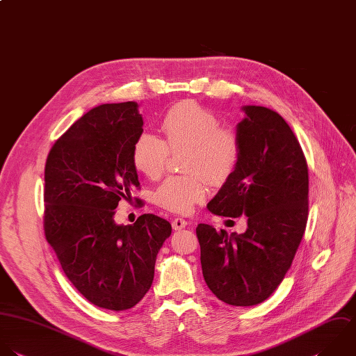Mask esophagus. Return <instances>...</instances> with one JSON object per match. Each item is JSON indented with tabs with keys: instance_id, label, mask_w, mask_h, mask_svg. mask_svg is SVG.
Wrapping results in <instances>:
<instances>
[{
	"instance_id": "34e87169",
	"label": "esophagus",
	"mask_w": 356,
	"mask_h": 356,
	"mask_svg": "<svg viewBox=\"0 0 356 356\" xmlns=\"http://www.w3.org/2000/svg\"><path fill=\"white\" fill-rule=\"evenodd\" d=\"M187 226V222L184 220V219H181V218H176V219H173L172 220V227H173V230H181V229H184Z\"/></svg>"
}]
</instances>
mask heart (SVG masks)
<instances>
[{
    "label": "heart",
    "mask_w": 356,
    "mask_h": 356,
    "mask_svg": "<svg viewBox=\"0 0 356 356\" xmlns=\"http://www.w3.org/2000/svg\"><path fill=\"white\" fill-rule=\"evenodd\" d=\"M218 116L194 101L172 106L161 122L163 140L152 133H141L131 148L137 172L156 180L165 170L169 151L186 149L183 176L168 177L154 193V201L163 209L188 213L208 191V181L226 180L237 166L240 140L236 131L219 127Z\"/></svg>",
    "instance_id": "obj_1"
}]
</instances>
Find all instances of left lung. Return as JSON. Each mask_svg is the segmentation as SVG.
Wrapping results in <instances>:
<instances>
[{"label":"left lung","mask_w":356,"mask_h":356,"mask_svg":"<svg viewBox=\"0 0 356 356\" xmlns=\"http://www.w3.org/2000/svg\"><path fill=\"white\" fill-rule=\"evenodd\" d=\"M240 158L208 209L247 216V230L227 234L198 225L202 275L225 304L254 307L272 296L290 269L308 220V165L287 122L265 106H241Z\"/></svg>","instance_id":"obj_1"}]
</instances>
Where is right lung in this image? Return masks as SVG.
<instances>
[{"mask_svg":"<svg viewBox=\"0 0 356 356\" xmlns=\"http://www.w3.org/2000/svg\"><path fill=\"white\" fill-rule=\"evenodd\" d=\"M143 126L134 101L98 105L56 140L45 163L47 241L77 291L115 312L144 298L172 234L170 223L151 213L130 226L115 222L119 201L140 186L131 148Z\"/></svg>","mask_w":356,"mask_h":356,"instance_id":"right-lung-1","label":"right lung"}]
</instances>
